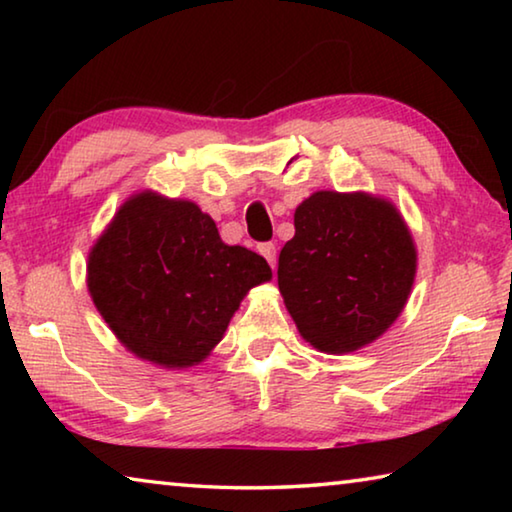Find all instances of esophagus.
Wrapping results in <instances>:
<instances>
[{"label": "esophagus", "mask_w": 512, "mask_h": 512, "mask_svg": "<svg viewBox=\"0 0 512 512\" xmlns=\"http://www.w3.org/2000/svg\"><path fill=\"white\" fill-rule=\"evenodd\" d=\"M259 253H262V255L266 257V262L271 264V268H275V262H277L275 244H262V246H259Z\"/></svg>", "instance_id": "1"}]
</instances>
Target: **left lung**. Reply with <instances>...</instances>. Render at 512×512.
Instances as JSON below:
<instances>
[{
    "label": "left lung",
    "instance_id": "8db88e82",
    "mask_svg": "<svg viewBox=\"0 0 512 512\" xmlns=\"http://www.w3.org/2000/svg\"><path fill=\"white\" fill-rule=\"evenodd\" d=\"M277 287L302 339L327 354L377 341L411 296L418 250L384 196L320 189L293 214Z\"/></svg>",
    "mask_w": 512,
    "mask_h": 512
}]
</instances>
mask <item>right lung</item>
Here are the masks:
<instances>
[{
	"mask_svg": "<svg viewBox=\"0 0 512 512\" xmlns=\"http://www.w3.org/2000/svg\"><path fill=\"white\" fill-rule=\"evenodd\" d=\"M273 277L262 255L223 244L210 214L144 189L121 203L88 255V291L137 359L198 366L223 339L246 293Z\"/></svg>",
	"mask_w": 512,
	"mask_h": 512,
	"instance_id": "add662e5",
	"label": "right lung"
}]
</instances>
